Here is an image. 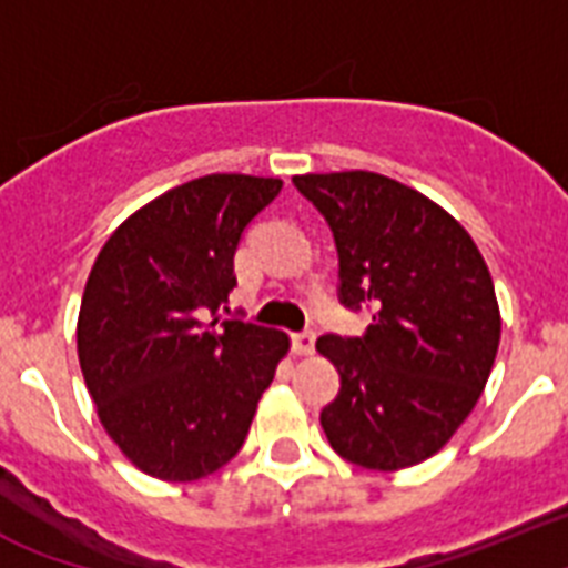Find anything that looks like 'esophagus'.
<instances>
[{
	"label": "esophagus",
	"mask_w": 568,
	"mask_h": 568,
	"mask_svg": "<svg viewBox=\"0 0 568 568\" xmlns=\"http://www.w3.org/2000/svg\"><path fill=\"white\" fill-rule=\"evenodd\" d=\"M314 332H300V334H291V345H294V354L300 357H308L314 354Z\"/></svg>",
	"instance_id": "esophagus-1"
}]
</instances>
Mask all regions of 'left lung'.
Returning <instances> with one entry per match:
<instances>
[{"label":"left lung","instance_id":"1","mask_svg":"<svg viewBox=\"0 0 568 568\" xmlns=\"http://www.w3.org/2000/svg\"><path fill=\"white\" fill-rule=\"evenodd\" d=\"M339 256V303L372 305L363 337L325 334L339 372L320 423L348 463L397 471L437 455L480 400L500 308L475 240L437 202L372 171L294 176Z\"/></svg>","mask_w":568,"mask_h":568}]
</instances>
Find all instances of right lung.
<instances>
[{"label": "right lung", "instance_id": "1", "mask_svg": "<svg viewBox=\"0 0 568 568\" xmlns=\"http://www.w3.org/2000/svg\"><path fill=\"white\" fill-rule=\"evenodd\" d=\"M280 189L248 174L176 185L128 216L93 263L79 366L108 437L145 475L191 483L223 468L288 354L285 332L220 317L240 236Z\"/></svg>", "mask_w": 568, "mask_h": 568}]
</instances>
